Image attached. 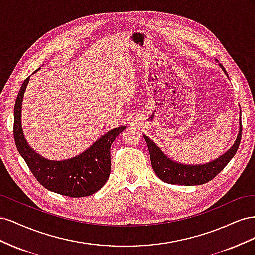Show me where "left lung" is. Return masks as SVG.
<instances>
[{
    "instance_id": "8db88e82",
    "label": "left lung",
    "mask_w": 255,
    "mask_h": 255,
    "mask_svg": "<svg viewBox=\"0 0 255 255\" xmlns=\"http://www.w3.org/2000/svg\"><path fill=\"white\" fill-rule=\"evenodd\" d=\"M220 67L228 75L223 66L220 65ZM242 130L243 127L241 119L239 133L235 143L232 145V148L219 158L213 160L212 163L198 166H187L172 161L171 159H169L165 154L159 150L158 146L152 140H150L148 137L143 135V138L145 139V142L148 144L149 148L152 168L159 179L168 184H177L185 185V186H191V185H201L210 182L221 170H223V168L229 164V161L233 158V156L237 152V149L242 139Z\"/></svg>"
}]
</instances>
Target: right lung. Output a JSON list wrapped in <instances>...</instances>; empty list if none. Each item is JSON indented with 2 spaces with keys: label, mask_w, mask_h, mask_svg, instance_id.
I'll list each match as a JSON object with an SVG mask.
<instances>
[{
  "label": "right lung",
  "mask_w": 255,
  "mask_h": 255,
  "mask_svg": "<svg viewBox=\"0 0 255 255\" xmlns=\"http://www.w3.org/2000/svg\"><path fill=\"white\" fill-rule=\"evenodd\" d=\"M29 78L23 82L14 103L13 138L20 155L30 172L44 188L71 198L87 197L101 189L111 173V145L126 127L102 136L81 155L63 161L48 160L38 155L26 143L21 128L22 99Z\"/></svg>",
  "instance_id": "add662e5"
}]
</instances>
